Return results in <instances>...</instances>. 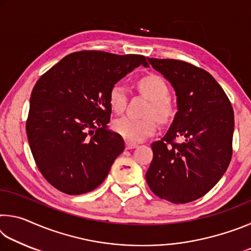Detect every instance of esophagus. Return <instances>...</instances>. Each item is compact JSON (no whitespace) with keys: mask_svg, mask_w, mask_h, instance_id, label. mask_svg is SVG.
<instances>
[{"mask_svg":"<svg viewBox=\"0 0 251 251\" xmlns=\"http://www.w3.org/2000/svg\"><path fill=\"white\" fill-rule=\"evenodd\" d=\"M137 146H138L137 144H135V143H131L128 141L126 142V150H133V148H136Z\"/></svg>","mask_w":251,"mask_h":251,"instance_id":"obj_1","label":"esophagus"}]
</instances>
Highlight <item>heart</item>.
<instances>
[{
	"mask_svg": "<svg viewBox=\"0 0 251 251\" xmlns=\"http://www.w3.org/2000/svg\"><path fill=\"white\" fill-rule=\"evenodd\" d=\"M137 86L148 100L151 106L147 110L148 115H154L160 122L167 121L172 116L173 108L167 99L168 86L165 80L158 75H146L138 80ZM128 94L124 84L116 83L109 93V103L114 112L121 114L126 107ZM155 117L148 116L145 118H134L124 116L114 123V129L126 141L131 143L143 142L150 137L157 129Z\"/></svg>",
	"mask_w": 251,
	"mask_h": 251,
	"instance_id": "obj_1",
	"label": "heart"
}]
</instances>
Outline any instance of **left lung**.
Instances as JSON below:
<instances>
[{
  "mask_svg": "<svg viewBox=\"0 0 251 251\" xmlns=\"http://www.w3.org/2000/svg\"><path fill=\"white\" fill-rule=\"evenodd\" d=\"M147 59L173 86L177 113L164 137L151 144L146 181L161 199L196 201L217 184L230 163L233 109L208 72L177 59ZM176 138L183 142L175 143Z\"/></svg>",
  "mask_w": 251,
  "mask_h": 251,
  "instance_id": "left-lung-1",
  "label": "left lung"
}]
</instances>
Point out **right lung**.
<instances>
[{
  "mask_svg": "<svg viewBox=\"0 0 251 251\" xmlns=\"http://www.w3.org/2000/svg\"><path fill=\"white\" fill-rule=\"evenodd\" d=\"M145 56L82 50L67 55L34 86L26 134L34 160L50 185L69 195L97 188L125 148L108 129L109 93Z\"/></svg>",
  "mask_w": 251,
  "mask_h": 251,
  "instance_id": "1",
  "label": "right lung"
}]
</instances>
